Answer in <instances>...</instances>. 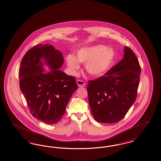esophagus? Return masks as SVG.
Here are the masks:
<instances>
[{
  "mask_svg": "<svg viewBox=\"0 0 161 161\" xmlns=\"http://www.w3.org/2000/svg\"><path fill=\"white\" fill-rule=\"evenodd\" d=\"M77 83L78 86L80 87H83L86 86V83L83 81V80H78L77 81Z\"/></svg>",
  "mask_w": 161,
  "mask_h": 161,
  "instance_id": "34e87169",
  "label": "esophagus"
}]
</instances>
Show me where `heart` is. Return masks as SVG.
<instances>
[{
  "instance_id": "b5f03b06",
  "label": "heart",
  "mask_w": 161,
  "mask_h": 161,
  "mask_svg": "<svg viewBox=\"0 0 161 161\" xmlns=\"http://www.w3.org/2000/svg\"><path fill=\"white\" fill-rule=\"evenodd\" d=\"M115 52L105 45H97L83 48L78 51L77 58L69 55L67 64L72 73L75 74L80 68L78 62L86 64V69L89 74L99 76L107 71L115 59Z\"/></svg>"
}]
</instances>
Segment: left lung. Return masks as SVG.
I'll list each match as a JSON object with an SVG mask.
<instances>
[{"label": "left lung", "mask_w": 161, "mask_h": 161, "mask_svg": "<svg viewBox=\"0 0 161 161\" xmlns=\"http://www.w3.org/2000/svg\"><path fill=\"white\" fill-rule=\"evenodd\" d=\"M124 52L122 59L104 75L89 81V103L97 122H119L136 99L141 67L129 47L125 46Z\"/></svg>", "instance_id": "8db88e82"}]
</instances>
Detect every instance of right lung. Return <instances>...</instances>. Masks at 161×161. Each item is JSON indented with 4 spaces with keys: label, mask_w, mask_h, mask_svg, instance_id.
<instances>
[{
    "label": "right lung",
    "mask_w": 161,
    "mask_h": 161,
    "mask_svg": "<svg viewBox=\"0 0 161 161\" xmlns=\"http://www.w3.org/2000/svg\"><path fill=\"white\" fill-rule=\"evenodd\" d=\"M41 58L52 69L50 73L43 72ZM64 61L62 53L53 45L38 44L27 52L19 66V88L30 113L47 124L60 120L78 89L75 77L58 69Z\"/></svg>",
    "instance_id": "right-lung-1"
}]
</instances>
